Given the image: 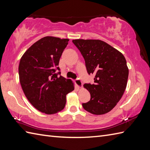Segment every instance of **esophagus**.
Returning a JSON list of instances; mask_svg holds the SVG:
<instances>
[{"label": "esophagus", "instance_id": "34e87169", "mask_svg": "<svg viewBox=\"0 0 150 150\" xmlns=\"http://www.w3.org/2000/svg\"><path fill=\"white\" fill-rule=\"evenodd\" d=\"M75 84H76V85H77V86L78 88H81L82 87V83L81 81L79 79H76V80L75 81Z\"/></svg>", "mask_w": 150, "mask_h": 150}]
</instances>
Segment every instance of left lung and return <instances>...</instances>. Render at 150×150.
Instances as JSON below:
<instances>
[{"label":"left lung","mask_w":150,"mask_h":150,"mask_svg":"<svg viewBox=\"0 0 150 150\" xmlns=\"http://www.w3.org/2000/svg\"><path fill=\"white\" fill-rule=\"evenodd\" d=\"M85 60L88 74L95 75L94 84H84L90 100L82 104L93 115H103L116 106L126 90L129 70L125 57L100 40H72Z\"/></svg>","instance_id":"1"}]
</instances>
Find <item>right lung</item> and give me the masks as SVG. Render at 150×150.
<instances>
[{
    "label": "right lung",
    "instance_id": "add662e5",
    "mask_svg": "<svg viewBox=\"0 0 150 150\" xmlns=\"http://www.w3.org/2000/svg\"><path fill=\"white\" fill-rule=\"evenodd\" d=\"M68 39L47 36L27 50L18 66L19 80L28 100L37 110L46 114L62 110L66 95L74 90L70 79L60 75L59 60Z\"/></svg>",
    "mask_w": 150,
    "mask_h": 150
}]
</instances>
